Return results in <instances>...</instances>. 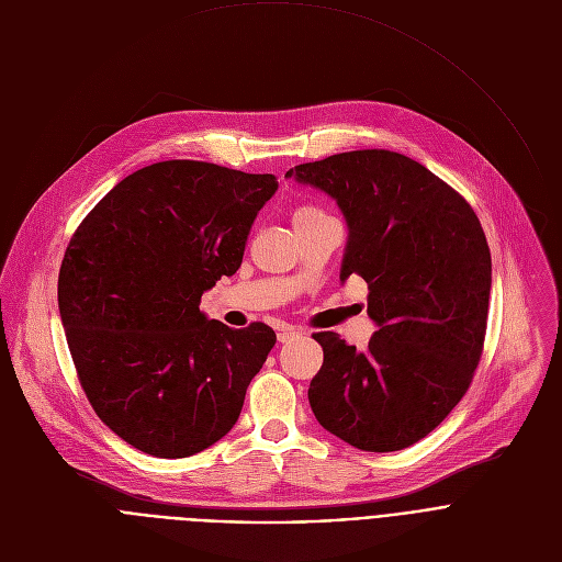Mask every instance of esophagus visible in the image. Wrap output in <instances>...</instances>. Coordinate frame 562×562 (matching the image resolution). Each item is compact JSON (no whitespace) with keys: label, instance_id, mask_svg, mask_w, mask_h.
<instances>
[{"label":"esophagus","instance_id":"34e87169","mask_svg":"<svg viewBox=\"0 0 562 562\" xmlns=\"http://www.w3.org/2000/svg\"><path fill=\"white\" fill-rule=\"evenodd\" d=\"M301 333L296 330V328H292V326H281L279 328V333H277V339L281 341V344H288V341H292V339H296Z\"/></svg>","mask_w":562,"mask_h":562}]
</instances>
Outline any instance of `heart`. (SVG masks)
<instances>
[{
	"label": "heart",
	"mask_w": 562,
	"mask_h": 562,
	"mask_svg": "<svg viewBox=\"0 0 562 562\" xmlns=\"http://www.w3.org/2000/svg\"><path fill=\"white\" fill-rule=\"evenodd\" d=\"M317 216H322V212L319 210H315V207H296L294 212H292V223L296 225V223H303V221H310V218H317Z\"/></svg>",
	"instance_id": "b5f03b06"
}]
</instances>
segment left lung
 I'll return each instance as SVG.
<instances>
[{
    "label": "left lung",
    "mask_w": 562,
    "mask_h": 562,
    "mask_svg": "<svg viewBox=\"0 0 562 562\" xmlns=\"http://www.w3.org/2000/svg\"><path fill=\"white\" fill-rule=\"evenodd\" d=\"M285 178L337 201L348 223L339 279L368 283L380 328L363 352L337 333L313 335L324 366L310 406L355 449L402 451L440 426L473 380L491 294L484 229L453 187L404 154H335Z\"/></svg>",
    "instance_id": "8db88e82"
}]
</instances>
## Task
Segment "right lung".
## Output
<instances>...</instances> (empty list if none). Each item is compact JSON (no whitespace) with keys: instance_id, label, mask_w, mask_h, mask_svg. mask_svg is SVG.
<instances>
[{"instance_id":"right-lung-1","label":"right lung","mask_w":562,"mask_h":562,"mask_svg":"<svg viewBox=\"0 0 562 562\" xmlns=\"http://www.w3.org/2000/svg\"><path fill=\"white\" fill-rule=\"evenodd\" d=\"M277 187L272 173L154 162L76 229L57 279L61 326L93 411L134 449L187 458L236 424L277 335L261 322L232 330L199 305L240 268Z\"/></svg>"}]
</instances>
